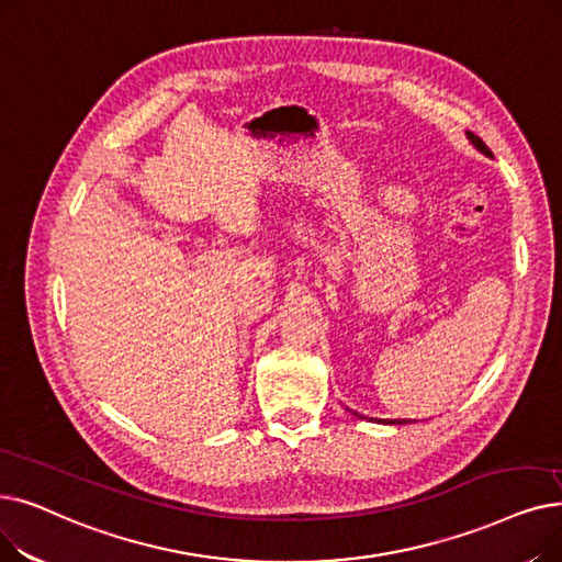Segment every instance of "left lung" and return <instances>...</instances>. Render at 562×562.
Listing matches in <instances>:
<instances>
[{"mask_svg":"<svg viewBox=\"0 0 562 562\" xmlns=\"http://www.w3.org/2000/svg\"><path fill=\"white\" fill-rule=\"evenodd\" d=\"M469 139L477 146V149L484 154V156H492V151H490V146H486L477 135H473V133H469ZM353 416H356V413H353ZM379 423H387V425H404L406 420H379Z\"/></svg>","mask_w":562,"mask_h":562,"instance_id":"left-lung-1","label":"left lung"}]
</instances>
